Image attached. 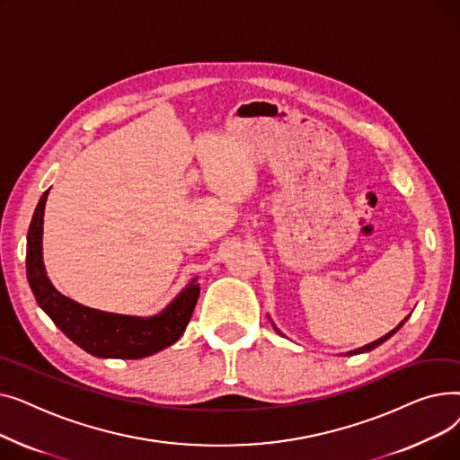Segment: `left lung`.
<instances>
[{"instance_id":"obj_1","label":"left lung","mask_w":460,"mask_h":460,"mask_svg":"<svg viewBox=\"0 0 460 460\" xmlns=\"http://www.w3.org/2000/svg\"><path fill=\"white\" fill-rule=\"evenodd\" d=\"M402 324H404V321H402V323H401V324H399V326H397V328H395V330H392V332H390V333H385V335H384V337H380V340H376V341H373V343H369V345H366V347H361V349H358V350H352V352H347V356H352V354H361V352H369V350H373V349H376V347H378V345H382V343H384V341H388V340H390V337H392V335H394V333H395V332H397V330H399V328H401V326H402Z\"/></svg>"}]
</instances>
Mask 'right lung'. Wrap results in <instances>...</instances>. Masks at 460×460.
Returning a JSON list of instances; mask_svg holds the SVG:
<instances>
[{"instance_id":"add662e5","label":"right lung","mask_w":460,"mask_h":460,"mask_svg":"<svg viewBox=\"0 0 460 460\" xmlns=\"http://www.w3.org/2000/svg\"><path fill=\"white\" fill-rule=\"evenodd\" d=\"M46 190L35 208L28 231V281L48 317L72 343L99 358L137 359L173 345L186 330L199 298V285L193 279L160 315L151 319L115 315L72 302L58 293L42 264V216Z\"/></svg>"}]
</instances>
